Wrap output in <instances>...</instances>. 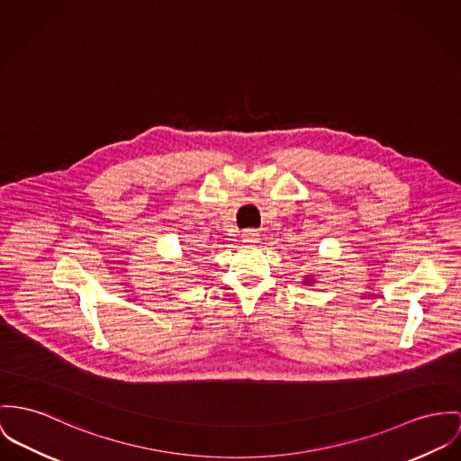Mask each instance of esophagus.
Instances as JSON below:
<instances>
[{
    "label": "esophagus",
    "mask_w": 461,
    "mask_h": 461,
    "mask_svg": "<svg viewBox=\"0 0 461 461\" xmlns=\"http://www.w3.org/2000/svg\"><path fill=\"white\" fill-rule=\"evenodd\" d=\"M258 239H259V233H258L256 230H246V231L242 233V240L248 242V244L258 242Z\"/></svg>",
    "instance_id": "1"
}]
</instances>
